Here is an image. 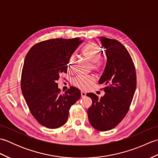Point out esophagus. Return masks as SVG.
Instances as JSON below:
<instances>
[{
    "instance_id": "34e87169",
    "label": "esophagus",
    "mask_w": 158,
    "mask_h": 158,
    "mask_svg": "<svg viewBox=\"0 0 158 158\" xmlns=\"http://www.w3.org/2000/svg\"><path fill=\"white\" fill-rule=\"evenodd\" d=\"M81 98H84V97L86 96V94L84 92H81Z\"/></svg>"
}]
</instances>
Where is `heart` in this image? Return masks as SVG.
Segmentation results:
<instances>
[{"label":"heart","mask_w":158,"mask_h":158,"mask_svg":"<svg viewBox=\"0 0 158 158\" xmlns=\"http://www.w3.org/2000/svg\"><path fill=\"white\" fill-rule=\"evenodd\" d=\"M82 55L84 58L92 63L91 68L97 73H102L105 68V62L100 56V49L98 46L94 43L87 44L82 49ZM75 63V57L72 56L67 62V69L71 70ZM95 81L92 76H77L73 79L72 83L74 86L81 89H86L94 84Z\"/></svg>","instance_id":"1"}]
</instances>
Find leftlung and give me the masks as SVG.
Listing matches in <instances>:
<instances>
[{
  "label": "left lung",
  "mask_w": 158,
  "mask_h": 158,
  "mask_svg": "<svg viewBox=\"0 0 158 158\" xmlns=\"http://www.w3.org/2000/svg\"><path fill=\"white\" fill-rule=\"evenodd\" d=\"M106 49V64L99 80L105 92L98 99L95 94L87 96L92 100L88 110L89 122L98 131L110 130L122 122L128 112L136 87L135 66L129 52L115 39L100 37Z\"/></svg>",
  "instance_id": "8db88e82"
}]
</instances>
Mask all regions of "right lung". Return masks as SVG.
Wrapping results in <instances>:
<instances>
[{"label": "right lung", "instance_id": "add662e5", "mask_svg": "<svg viewBox=\"0 0 158 158\" xmlns=\"http://www.w3.org/2000/svg\"><path fill=\"white\" fill-rule=\"evenodd\" d=\"M82 42L78 38L49 39L33 45L26 54L22 92L32 116L48 128L63 126L70 106L81 97L80 90L74 87L61 94L57 81L66 73L69 59Z\"/></svg>", "mask_w": 158, "mask_h": 158}]
</instances>
